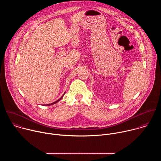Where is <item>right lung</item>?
<instances>
[{"instance_id": "right-lung-1", "label": "right lung", "mask_w": 161, "mask_h": 161, "mask_svg": "<svg viewBox=\"0 0 161 161\" xmlns=\"http://www.w3.org/2000/svg\"><path fill=\"white\" fill-rule=\"evenodd\" d=\"M63 96H64V95H63ZM63 96H62V97H60V99H58V100H57V101H55V102H54V103H51V104H48V105H52V104H55V103H57V102H58V101H60V99H62V97H63Z\"/></svg>"}]
</instances>
